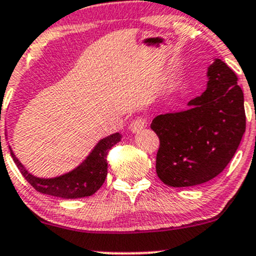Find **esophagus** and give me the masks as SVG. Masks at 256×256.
<instances>
[{
  "mask_svg": "<svg viewBox=\"0 0 256 256\" xmlns=\"http://www.w3.org/2000/svg\"><path fill=\"white\" fill-rule=\"evenodd\" d=\"M146 124H147V119H146L144 116L136 118V119L131 122L130 130L132 131V132H138V131H141L143 128H146Z\"/></svg>",
  "mask_w": 256,
  "mask_h": 256,
  "instance_id": "esophagus-1",
  "label": "esophagus"
}]
</instances>
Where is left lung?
Returning <instances> with one entry per match:
<instances>
[{
	"instance_id": "1",
	"label": "left lung",
	"mask_w": 256,
	"mask_h": 256,
	"mask_svg": "<svg viewBox=\"0 0 256 256\" xmlns=\"http://www.w3.org/2000/svg\"><path fill=\"white\" fill-rule=\"evenodd\" d=\"M208 87L190 108L152 122L159 137L156 169L170 187L204 184L222 172L246 132L243 91L236 72L221 60L208 69Z\"/></svg>"
}]
</instances>
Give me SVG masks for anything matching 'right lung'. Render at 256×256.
<instances>
[{"mask_svg": "<svg viewBox=\"0 0 256 256\" xmlns=\"http://www.w3.org/2000/svg\"><path fill=\"white\" fill-rule=\"evenodd\" d=\"M120 140H122V134L118 132L100 140L82 164L66 175L54 178H40L32 175L14 156L10 147V150L22 175L38 192L60 196V198L75 199L90 196L100 190L103 182L106 181V172H108V162H106L108 152Z\"/></svg>", "mask_w": 256, "mask_h": 256, "instance_id": "right-lung-1", "label": "right lung"}]
</instances>
